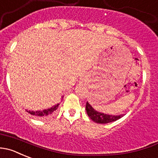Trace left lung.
<instances>
[{"instance_id":"8db88e82","label":"left lung","mask_w":158,"mask_h":158,"mask_svg":"<svg viewBox=\"0 0 158 158\" xmlns=\"http://www.w3.org/2000/svg\"><path fill=\"white\" fill-rule=\"evenodd\" d=\"M85 110H86V113L88 116L92 120L97 123H110V122L116 121V120H119L123 116V115H120V116H112V115L104 114V113H99V112L96 111L89 104L88 102H86L85 104Z\"/></svg>"}]
</instances>
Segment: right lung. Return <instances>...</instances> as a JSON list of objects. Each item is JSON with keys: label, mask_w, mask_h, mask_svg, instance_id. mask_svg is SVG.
Returning <instances> with one entry per match:
<instances>
[{"label": "right lung", "mask_w": 158, "mask_h": 158, "mask_svg": "<svg viewBox=\"0 0 158 158\" xmlns=\"http://www.w3.org/2000/svg\"><path fill=\"white\" fill-rule=\"evenodd\" d=\"M59 104H57V105L54 106H52V108L48 109V110H42V111H30V110H29V111L26 110V111H27V113H30V114L33 115V116H38V117L40 118H45L47 117V116H51L53 113H55V111H56L58 109V107H59Z\"/></svg>", "instance_id": "1"}]
</instances>
